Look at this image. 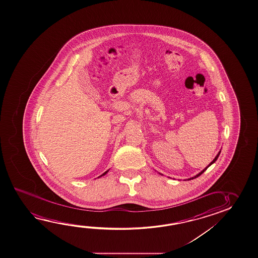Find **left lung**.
Instances as JSON below:
<instances>
[{"label":"left lung","instance_id":"8db88e82","mask_svg":"<svg viewBox=\"0 0 258 258\" xmlns=\"http://www.w3.org/2000/svg\"><path fill=\"white\" fill-rule=\"evenodd\" d=\"M220 153H221V150H220V151H219V152H218V153H217V156H216V157H215V159H214L213 161H211V162H210V163H209V164L208 165V166H207V167H206V168H204V169H203V170H202V171L200 172V173H199V174H197V175H196V176H192V177H190V178H188V179H187V180L195 179V178H196V177H198V176H201V175H202V173H203V172L205 171V170H206V169H207V168H209V166H211V165L213 164V163H215V162H216V161H217V158L219 157V155H220ZM160 174H161V173H160ZM161 175H162V174H161Z\"/></svg>","mask_w":258,"mask_h":258}]
</instances>
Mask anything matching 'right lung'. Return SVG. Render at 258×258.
Wrapping results in <instances>:
<instances>
[{"mask_svg":"<svg viewBox=\"0 0 258 258\" xmlns=\"http://www.w3.org/2000/svg\"><path fill=\"white\" fill-rule=\"evenodd\" d=\"M109 171V169L108 170H106V171L105 172V173H103V174H102V175H101L100 176H98V177H101V176H105V174H106V173H107V172Z\"/></svg>","mask_w":258,"mask_h":258,"instance_id":"obj_1","label":"right lung"}]
</instances>
